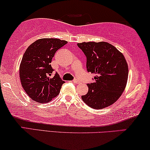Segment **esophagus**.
Listing matches in <instances>:
<instances>
[{"label": "esophagus", "mask_w": 150, "mask_h": 150, "mask_svg": "<svg viewBox=\"0 0 150 150\" xmlns=\"http://www.w3.org/2000/svg\"><path fill=\"white\" fill-rule=\"evenodd\" d=\"M73 83L74 84H78V83H79V81H78L77 79H75V80H74V81H73Z\"/></svg>", "instance_id": "obj_1"}]
</instances>
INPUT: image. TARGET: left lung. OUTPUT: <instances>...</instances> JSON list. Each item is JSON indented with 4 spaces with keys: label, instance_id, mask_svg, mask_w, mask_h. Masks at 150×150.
I'll list each match as a JSON object with an SVG mask.
<instances>
[{
    "label": "left lung",
    "instance_id": "left-lung-1",
    "mask_svg": "<svg viewBox=\"0 0 150 150\" xmlns=\"http://www.w3.org/2000/svg\"><path fill=\"white\" fill-rule=\"evenodd\" d=\"M87 57V68L96 76L87 84L88 93L82 96L85 103L94 109L114 104L124 92L128 78V66L124 54L105 42L77 44Z\"/></svg>",
    "mask_w": 150,
    "mask_h": 150
}]
</instances>
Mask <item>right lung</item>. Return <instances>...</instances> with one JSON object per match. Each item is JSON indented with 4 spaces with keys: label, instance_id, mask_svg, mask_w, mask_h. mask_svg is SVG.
Listing matches in <instances>:
<instances>
[{
    "label": "right lung",
    "instance_id": "1",
    "mask_svg": "<svg viewBox=\"0 0 150 150\" xmlns=\"http://www.w3.org/2000/svg\"><path fill=\"white\" fill-rule=\"evenodd\" d=\"M67 43L56 38L36 40L26 49L20 65V79L26 94L38 103H48L57 97L65 83L50 63L57 50Z\"/></svg>",
    "mask_w": 150,
    "mask_h": 150
}]
</instances>
